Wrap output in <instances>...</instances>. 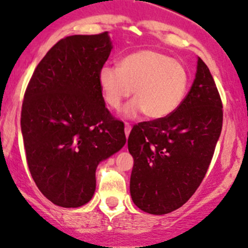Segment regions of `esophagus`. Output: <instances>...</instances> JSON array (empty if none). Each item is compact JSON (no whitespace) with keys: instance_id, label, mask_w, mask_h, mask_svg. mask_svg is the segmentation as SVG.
<instances>
[{"instance_id":"obj_1","label":"esophagus","mask_w":248,"mask_h":248,"mask_svg":"<svg viewBox=\"0 0 248 248\" xmlns=\"http://www.w3.org/2000/svg\"><path fill=\"white\" fill-rule=\"evenodd\" d=\"M130 129H132V126H130V124H128V122H126V124H124V134H126L127 138H128V135H129Z\"/></svg>"}]
</instances>
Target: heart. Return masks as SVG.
Instances as JSON below:
<instances>
[{"label": "heart", "mask_w": 248, "mask_h": 248, "mask_svg": "<svg viewBox=\"0 0 248 248\" xmlns=\"http://www.w3.org/2000/svg\"><path fill=\"white\" fill-rule=\"evenodd\" d=\"M190 76L181 62L153 49H142L124 56L119 66L105 65L99 71L105 101L112 109H120L124 99L128 118L144 113L149 119L168 118L186 99Z\"/></svg>", "instance_id": "obj_1"}]
</instances>
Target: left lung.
Instances as JSON below:
<instances>
[{
	"label": "left lung",
	"mask_w": 248,
	"mask_h": 248,
	"mask_svg": "<svg viewBox=\"0 0 248 248\" xmlns=\"http://www.w3.org/2000/svg\"><path fill=\"white\" fill-rule=\"evenodd\" d=\"M221 127L223 102L209 67L198 58L196 78L178 109L140 122L129 134L134 204L150 215L186 204L205 177Z\"/></svg>",
	"instance_id": "obj_1"
}]
</instances>
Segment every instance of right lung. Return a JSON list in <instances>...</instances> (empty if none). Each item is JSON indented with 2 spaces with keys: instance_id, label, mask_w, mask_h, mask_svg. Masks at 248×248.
<instances>
[{
  "instance_id": "1",
  "label": "right lung",
  "mask_w": 248,
  "mask_h": 248,
  "mask_svg": "<svg viewBox=\"0 0 248 248\" xmlns=\"http://www.w3.org/2000/svg\"><path fill=\"white\" fill-rule=\"evenodd\" d=\"M110 51L107 31L65 37L39 62L25 90L28 167L39 191L58 206L90 202L98 164L126 143L124 122L105 106L99 85Z\"/></svg>"
}]
</instances>
